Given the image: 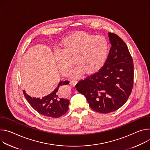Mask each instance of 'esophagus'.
<instances>
[{
	"label": "esophagus",
	"mask_w": 150,
	"mask_h": 150,
	"mask_svg": "<svg viewBox=\"0 0 150 150\" xmlns=\"http://www.w3.org/2000/svg\"><path fill=\"white\" fill-rule=\"evenodd\" d=\"M77 83V80H71L70 81V83L71 84V85H72L73 86H74L76 83Z\"/></svg>",
	"instance_id": "1"
}]
</instances>
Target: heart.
<instances>
[{"label": "heart", "instance_id": "heart-1", "mask_svg": "<svg viewBox=\"0 0 150 150\" xmlns=\"http://www.w3.org/2000/svg\"><path fill=\"white\" fill-rule=\"evenodd\" d=\"M62 49L55 51L54 57L61 72L66 74L73 64L69 58H74L76 65L70 71L73 78L85 72L91 74L100 70L104 65L108 52V43L103 36L78 32L62 42Z\"/></svg>", "mask_w": 150, "mask_h": 150}]
</instances>
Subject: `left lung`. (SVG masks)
<instances>
[{
	"label": "left lung",
	"mask_w": 150,
	"mask_h": 150,
	"mask_svg": "<svg viewBox=\"0 0 150 150\" xmlns=\"http://www.w3.org/2000/svg\"><path fill=\"white\" fill-rule=\"evenodd\" d=\"M108 35L111 47L103 67L76 85L91 108L100 113L120 108L127 100L134 85V64L127 45L114 33Z\"/></svg>",
	"instance_id": "8db88e82"
}]
</instances>
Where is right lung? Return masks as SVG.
Instances as JSON below:
<instances>
[{
    "label": "right lung",
    "instance_id": "obj_1",
    "mask_svg": "<svg viewBox=\"0 0 150 150\" xmlns=\"http://www.w3.org/2000/svg\"><path fill=\"white\" fill-rule=\"evenodd\" d=\"M69 83V81L60 80L52 92L41 98L31 97L24 90L23 92L28 103L37 112L46 117L58 118L68 111L70 104L69 99L61 97L59 88Z\"/></svg>",
    "mask_w": 150,
    "mask_h": 150
}]
</instances>
